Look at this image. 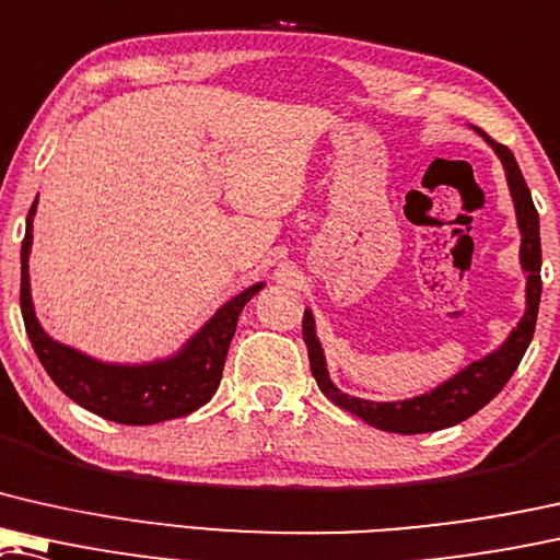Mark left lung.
Masks as SVG:
<instances>
[{
  "mask_svg": "<svg viewBox=\"0 0 560 560\" xmlns=\"http://www.w3.org/2000/svg\"><path fill=\"white\" fill-rule=\"evenodd\" d=\"M498 156L502 159L508 172L510 194L515 201L517 226H521L523 242H521V265L525 275H528V311H525L523 320L510 334V338L502 343L495 353L485 355L482 361L469 363L465 371L457 376L444 381L434 392L424 396H415L407 401L394 404H378L348 396L334 386L328 378L326 359H323V348L315 338V320L313 313L305 311L303 315V340L307 346V359H311V371L315 381H318L320 392L328 396L330 401L338 404L340 409L351 411V415L361 417L366 424L384 429V432L396 434H424L436 432V429L455 427L475 411H480L490 399H495L500 388L508 384L510 376L515 374L517 363L525 355V348L530 346L533 330H536L538 320V305H540V230H538V209L533 205L530 189L525 184L521 168L515 164V156L510 153L508 145L495 143Z\"/></svg>",
  "mask_w": 560,
  "mask_h": 560,
  "instance_id": "left-lung-1",
  "label": "left lung"
}]
</instances>
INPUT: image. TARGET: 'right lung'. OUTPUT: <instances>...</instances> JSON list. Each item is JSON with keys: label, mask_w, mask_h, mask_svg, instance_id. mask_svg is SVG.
Returning <instances> with one entry per match:
<instances>
[{"label": "right lung", "mask_w": 560, "mask_h": 560, "mask_svg": "<svg viewBox=\"0 0 560 560\" xmlns=\"http://www.w3.org/2000/svg\"><path fill=\"white\" fill-rule=\"evenodd\" d=\"M35 209L37 199L30 207L27 232L22 240L20 307L30 343L47 374L60 386V392L93 415L131 427L186 417L205 407L222 381L224 359L242 307L255 293H260L262 282L222 305L214 318L172 359L143 363V366H116V363L110 366V363H101L88 359L85 353L72 351L70 346L58 343L39 328L35 307H32L27 272Z\"/></svg>", "instance_id": "add662e5"}]
</instances>
